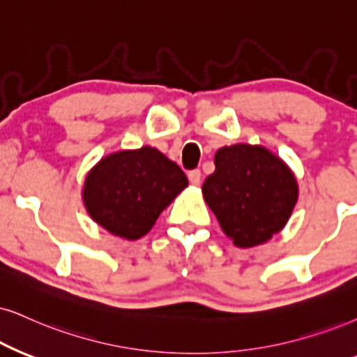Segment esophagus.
<instances>
[{
  "label": "esophagus",
  "instance_id": "34e87169",
  "mask_svg": "<svg viewBox=\"0 0 357 357\" xmlns=\"http://www.w3.org/2000/svg\"><path fill=\"white\" fill-rule=\"evenodd\" d=\"M188 178H189V181H191V184L197 186V184L201 183V169H191L188 173Z\"/></svg>",
  "mask_w": 357,
  "mask_h": 357
}]
</instances>
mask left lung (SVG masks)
<instances>
[{
  "mask_svg": "<svg viewBox=\"0 0 357 357\" xmlns=\"http://www.w3.org/2000/svg\"><path fill=\"white\" fill-rule=\"evenodd\" d=\"M202 192L222 231L237 247H254L280 232L290 218L298 186L280 158L261 146H225Z\"/></svg>",
  "mask_w": 357,
  "mask_h": 357,
  "instance_id": "8db88e82",
  "label": "left lung"
}]
</instances>
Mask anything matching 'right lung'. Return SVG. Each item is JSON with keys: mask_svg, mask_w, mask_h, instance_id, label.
Wrapping results in <instances>:
<instances>
[{"mask_svg": "<svg viewBox=\"0 0 357 357\" xmlns=\"http://www.w3.org/2000/svg\"><path fill=\"white\" fill-rule=\"evenodd\" d=\"M186 186L188 178L178 165L156 148L143 146L103 158L87 174L84 201L97 224L135 241L150 231Z\"/></svg>", "mask_w": 357, "mask_h": 357, "instance_id": "add662e5", "label": "right lung"}]
</instances>
